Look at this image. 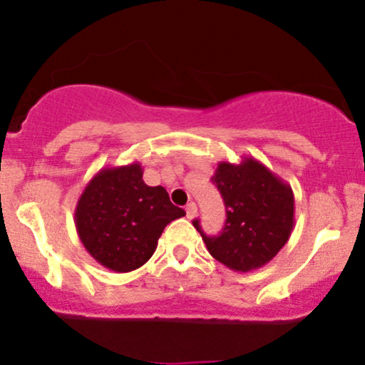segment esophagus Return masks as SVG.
I'll return each instance as SVG.
<instances>
[{
  "instance_id": "obj_1",
  "label": "esophagus",
  "mask_w": 365,
  "mask_h": 365,
  "mask_svg": "<svg viewBox=\"0 0 365 365\" xmlns=\"http://www.w3.org/2000/svg\"><path fill=\"white\" fill-rule=\"evenodd\" d=\"M185 211H187V217H188V220H192V217H195V216H197V206H195V202H188L187 207H185Z\"/></svg>"
}]
</instances>
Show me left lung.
<instances>
[{"instance_id": "obj_1", "label": "left lung", "mask_w": 365, "mask_h": 365, "mask_svg": "<svg viewBox=\"0 0 365 365\" xmlns=\"http://www.w3.org/2000/svg\"><path fill=\"white\" fill-rule=\"evenodd\" d=\"M226 206L223 232L207 237L194 221L209 254L238 273L262 267L292 235L295 197L292 187L254 158L221 161L212 175Z\"/></svg>"}]
</instances>
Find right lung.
<instances>
[{
    "label": "right lung",
    "instance_id": "1",
    "mask_svg": "<svg viewBox=\"0 0 365 365\" xmlns=\"http://www.w3.org/2000/svg\"><path fill=\"white\" fill-rule=\"evenodd\" d=\"M140 163L103 168L83 188L75 226L86 250L101 266L128 273L149 261L165 226L185 216L165 187L142 180Z\"/></svg>",
    "mask_w": 365,
    "mask_h": 365
}]
</instances>
